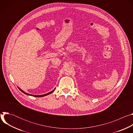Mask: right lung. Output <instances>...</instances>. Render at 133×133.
<instances>
[{"instance_id":"1","label":"right lung","mask_w":133,"mask_h":133,"mask_svg":"<svg viewBox=\"0 0 133 133\" xmlns=\"http://www.w3.org/2000/svg\"><path fill=\"white\" fill-rule=\"evenodd\" d=\"M18 88L19 89V90L21 91H22L23 93H24L25 94H26V95H29V96H33V97H44V96H47V95H49V94H51L54 90H55V88L54 89H53L51 91H50V92H48V93H47V94H43V95H31V94H28V93H27V92H25L24 91H23L22 89H21L19 87H18Z\"/></svg>"}]
</instances>
